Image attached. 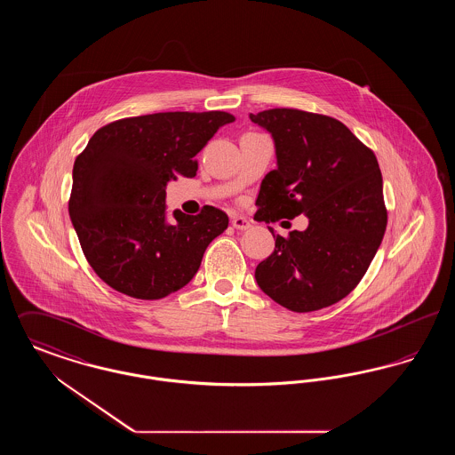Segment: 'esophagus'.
I'll list each match as a JSON object with an SVG mask.
<instances>
[{
  "label": "esophagus",
  "instance_id": "obj_1",
  "mask_svg": "<svg viewBox=\"0 0 455 455\" xmlns=\"http://www.w3.org/2000/svg\"><path fill=\"white\" fill-rule=\"evenodd\" d=\"M232 227L237 230H247V228H251V221L247 218L234 217L232 218Z\"/></svg>",
  "mask_w": 455,
  "mask_h": 455
}]
</instances>
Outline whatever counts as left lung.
<instances>
[{
    "label": "left lung",
    "mask_w": 455,
    "mask_h": 455,
    "mask_svg": "<svg viewBox=\"0 0 455 455\" xmlns=\"http://www.w3.org/2000/svg\"><path fill=\"white\" fill-rule=\"evenodd\" d=\"M271 132L276 169L260 182L258 221L308 218L275 237L256 267L260 290L293 312L339 302L367 273L387 227L382 173L373 152L343 123L299 108L249 114Z\"/></svg>",
    "instance_id": "left-lung-1"
}]
</instances>
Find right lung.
Instances as JSON below:
<instances>
[{
  "instance_id": "add662e5",
  "label": "right lung",
  "mask_w": 455,
  "mask_h": 455,
  "mask_svg": "<svg viewBox=\"0 0 455 455\" xmlns=\"http://www.w3.org/2000/svg\"><path fill=\"white\" fill-rule=\"evenodd\" d=\"M228 112H158L114 121L95 131L73 165L69 218L88 264L110 288L158 300L195 278L210 242L228 217L204 206L196 217L179 210L167 221L165 188L195 177L196 155Z\"/></svg>"
}]
</instances>
